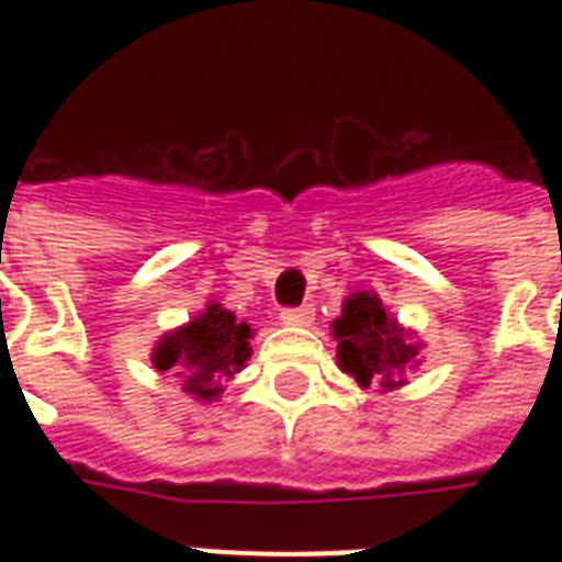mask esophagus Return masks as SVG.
I'll return each mask as SVG.
<instances>
[{
	"mask_svg": "<svg viewBox=\"0 0 562 562\" xmlns=\"http://www.w3.org/2000/svg\"><path fill=\"white\" fill-rule=\"evenodd\" d=\"M280 321L285 326H312V321H315V308L312 306L285 308V312L280 315Z\"/></svg>",
	"mask_w": 562,
	"mask_h": 562,
	"instance_id": "obj_1",
	"label": "esophagus"
}]
</instances>
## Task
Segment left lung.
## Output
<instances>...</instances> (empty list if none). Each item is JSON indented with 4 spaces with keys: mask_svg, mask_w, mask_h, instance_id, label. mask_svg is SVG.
I'll use <instances>...</instances> for the list:
<instances>
[{
    "mask_svg": "<svg viewBox=\"0 0 562 562\" xmlns=\"http://www.w3.org/2000/svg\"><path fill=\"white\" fill-rule=\"evenodd\" d=\"M338 341V364L361 387L375 384L379 391H396L405 373L419 364L423 344L387 315L373 291H356L344 300V312L333 321Z\"/></svg>",
    "mask_w": 562,
    "mask_h": 562,
    "instance_id": "8db88e82",
    "label": "left lung"
}]
</instances>
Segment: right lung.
<instances>
[{
  "mask_svg": "<svg viewBox=\"0 0 562 562\" xmlns=\"http://www.w3.org/2000/svg\"><path fill=\"white\" fill-rule=\"evenodd\" d=\"M250 338L254 329L245 321H236L221 303H210L187 326L162 335L151 361L157 370L178 375L189 396L212 402L224 393V382L250 359Z\"/></svg>",
  "mask_w": 562,
  "mask_h": 562,
  "instance_id": "right-lung-1",
  "label": "right lung"
}]
</instances>
